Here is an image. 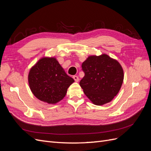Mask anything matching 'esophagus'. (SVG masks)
<instances>
[{
    "label": "esophagus",
    "mask_w": 151,
    "mask_h": 151,
    "mask_svg": "<svg viewBox=\"0 0 151 151\" xmlns=\"http://www.w3.org/2000/svg\"><path fill=\"white\" fill-rule=\"evenodd\" d=\"M73 79H74V81H76V82H78L79 81V77H77V76H73Z\"/></svg>",
    "instance_id": "1"
}]
</instances>
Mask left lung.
Returning <instances> with one entry per match:
<instances>
[{
  "instance_id": "left-lung-1",
  "label": "left lung",
  "mask_w": 151,
  "mask_h": 151,
  "mask_svg": "<svg viewBox=\"0 0 151 151\" xmlns=\"http://www.w3.org/2000/svg\"><path fill=\"white\" fill-rule=\"evenodd\" d=\"M84 77L79 84L86 96L96 105L111 101L121 88L123 70L116 60L106 54L90 56L82 64Z\"/></svg>"
}]
</instances>
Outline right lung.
<instances>
[{"label": "right lung", "instance_id": "1", "mask_svg": "<svg viewBox=\"0 0 151 151\" xmlns=\"http://www.w3.org/2000/svg\"><path fill=\"white\" fill-rule=\"evenodd\" d=\"M30 89L41 101L55 104L65 97L74 80L68 76L55 58H42L31 68Z\"/></svg>", "mask_w": 151, "mask_h": 151}]
</instances>
